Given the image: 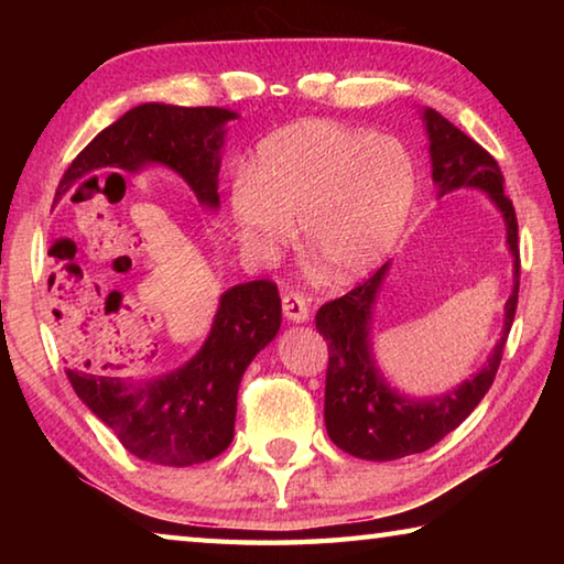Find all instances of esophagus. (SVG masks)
Here are the masks:
<instances>
[{"label":"esophagus","mask_w":564,"mask_h":564,"mask_svg":"<svg viewBox=\"0 0 564 564\" xmlns=\"http://www.w3.org/2000/svg\"><path fill=\"white\" fill-rule=\"evenodd\" d=\"M283 316L291 323H305L308 321V301H305L303 293L285 291L283 293Z\"/></svg>","instance_id":"34e87169"}]
</instances>
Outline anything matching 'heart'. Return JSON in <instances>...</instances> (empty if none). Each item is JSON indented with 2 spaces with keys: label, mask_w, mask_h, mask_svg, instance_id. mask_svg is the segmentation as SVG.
<instances>
[{
  "label": "heart",
  "mask_w": 564,
  "mask_h": 564,
  "mask_svg": "<svg viewBox=\"0 0 564 564\" xmlns=\"http://www.w3.org/2000/svg\"><path fill=\"white\" fill-rule=\"evenodd\" d=\"M415 191L413 159L393 137L299 121L271 133L253 171L231 184V216L243 251L271 259L295 238L330 279L346 281L383 259Z\"/></svg>",
  "instance_id": "1"
}]
</instances>
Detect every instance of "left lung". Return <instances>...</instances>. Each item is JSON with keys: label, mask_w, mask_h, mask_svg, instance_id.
Returning a JSON list of instances; mask_svg holds the SVG:
<instances>
[{"label": "left lung", "mask_w": 564, "mask_h": 564, "mask_svg": "<svg viewBox=\"0 0 564 564\" xmlns=\"http://www.w3.org/2000/svg\"><path fill=\"white\" fill-rule=\"evenodd\" d=\"M427 141H431V166L437 198L455 188H480L498 206L508 231L512 253V293L505 303V326L495 343L488 362L470 380L453 390L431 398H410L400 393L380 373L370 330L378 293L390 271V263L356 285L343 299L321 305L316 328L328 340L326 373V431L340 451L360 460H398V457L423 453L453 433L473 413L488 393L498 373L502 348L518 308L520 289V248L518 218L502 188L498 161L480 144L441 117L435 109L423 111Z\"/></svg>", "instance_id": "left-lung-1"}]
</instances>
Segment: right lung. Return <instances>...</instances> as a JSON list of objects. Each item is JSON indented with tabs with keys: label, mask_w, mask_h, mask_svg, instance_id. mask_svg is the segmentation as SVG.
Listing matches in <instances>:
<instances>
[{
	"label": "right lung",
	"mask_w": 564,
	"mask_h": 564,
	"mask_svg": "<svg viewBox=\"0 0 564 564\" xmlns=\"http://www.w3.org/2000/svg\"><path fill=\"white\" fill-rule=\"evenodd\" d=\"M236 111L218 107L139 104L94 137L66 169L54 204L84 174L149 166L174 171L196 202L218 212V171L226 123ZM119 176V174H117ZM281 328V295L271 281L224 291L204 346L166 376L139 380L113 373L119 366H87L72 358L66 378L74 393L139 460L186 467L221 455L234 441L238 383L251 360Z\"/></svg>",
	"instance_id": "add662e5"
}]
</instances>
